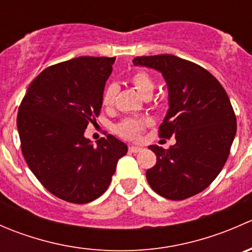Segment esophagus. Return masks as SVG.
Here are the masks:
<instances>
[{
	"instance_id": "1",
	"label": "esophagus",
	"mask_w": 252,
	"mask_h": 252,
	"mask_svg": "<svg viewBox=\"0 0 252 252\" xmlns=\"http://www.w3.org/2000/svg\"><path fill=\"white\" fill-rule=\"evenodd\" d=\"M141 147L140 146H129V151L133 152V154H138V152L141 151Z\"/></svg>"
}]
</instances>
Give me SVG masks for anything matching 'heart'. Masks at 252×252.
Wrapping results in <instances>:
<instances>
[{
	"instance_id": "1",
	"label": "heart",
	"mask_w": 252,
	"mask_h": 252,
	"mask_svg": "<svg viewBox=\"0 0 252 252\" xmlns=\"http://www.w3.org/2000/svg\"><path fill=\"white\" fill-rule=\"evenodd\" d=\"M130 83L135 88V90L141 96H151L155 90V80L151 75L145 70H136L130 78ZM117 94H118V85L116 83H110L105 88L101 97V102L105 108H112L116 102ZM152 124L151 118L144 117V118H126L122 121L116 126V131L122 138L129 139V140H136L141 136L142 131Z\"/></svg>"
}]
</instances>
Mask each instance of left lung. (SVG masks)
<instances>
[{
  "label": "left lung",
  "mask_w": 252,
  "mask_h": 252,
  "mask_svg": "<svg viewBox=\"0 0 252 252\" xmlns=\"http://www.w3.org/2000/svg\"><path fill=\"white\" fill-rule=\"evenodd\" d=\"M133 63L163 75L169 108L158 136L177 140L168 150L149 147L157 162L146 171L147 183L168 200L194 196L216 179L229 156L236 133L229 97L208 70L177 56H141Z\"/></svg>",
  "instance_id": "8db88e82"
}]
</instances>
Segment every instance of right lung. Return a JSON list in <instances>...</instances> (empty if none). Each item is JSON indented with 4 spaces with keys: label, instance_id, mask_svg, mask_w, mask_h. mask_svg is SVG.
<instances>
[{
    "label": "right lung",
    "instance_id": "obj_1",
    "mask_svg": "<svg viewBox=\"0 0 252 252\" xmlns=\"http://www.w3.org/2000/svg\"><path fill=\"white\" fill-rule=\"evenodd\" d=\"M116 57H78L42 70L20 102L17 128L30 171L55 196L88 204L111 184L128 146L108 134L94 146L84 136L96 122Z\"/></svg>",
    "mask_w": 252,
    "mask_h": 252
}]
</instances>
